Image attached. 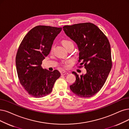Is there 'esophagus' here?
<instances>
[{"instance_id": "esophagus-1", "label": "esophagus", "mask_w": 129, "mask_h": 129, "mask_svg": "<svg viewBox=\"0 0 129 129\" xmlns=\"http://www.w3.org/2000/svg\"><path fill=\"white\" fill-rule=\"evenodd\" d=\"M69 73H68V72H67V71H62V72H61V75H68Z\"/></svg>"}]
</instances>
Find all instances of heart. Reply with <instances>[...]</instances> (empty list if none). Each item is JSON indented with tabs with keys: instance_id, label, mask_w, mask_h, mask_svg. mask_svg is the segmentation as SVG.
I'll return each instance as SVG.
<instances>
[{
	"instance_id": "b5f03b06",
	"label": "heart",
	"mask_w": 129,
	"mask_h": 129,
	"mask_svg": "<svg viewBox=\"0 0 129 129\" xmlns=\"http://www.w3.org/2000/svg\"><path fill=\"white\" fill-rule=\"evenodd\" d=\"M62 43L64 47V48L67 49H68L69 47H71V46H74V43L73 42H72L71 41L69 40H67V39H65V40H63L62 41ZM64 66H66L65 64H64Z\"/></svg>"
}]
</instances>
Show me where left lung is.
Listing matches in <instances>:
<instances>
[{
	"mask_svg": "<svg viewBox=\"0 0 129 129\" xmlns=\"http://www.w3.org/2000/svg\"><path fill=\"white\" fill-rule=\"evenodd\" d=\"M63 29L78 46V62L81 61L80 64H84L86 69V74L80 76L73 71L76 80L70 86V88L79 97H91L103 86L112 68L109 41L102 30L92 23L66 25Z\"/></svg>",
	"mask_w": 129,
	"mask_h": 129,
	"instance_id": "8db88e82",
	"label": "left lung"
}]
</instances>
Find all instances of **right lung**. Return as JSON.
I'll use <instances>...</instances> for the list:
<instances>
[{
    "label": "right lung",
    "instance_id": "1",
    "mask_svg": "<svg viewBox=\"0 0 129 129\" xmlns=\"http://www.w3.org/2000/svg\"><path fill=\"white\" fill-rule=\"evenodd\" d=\"M61 30V27L37 26L25 36L18 48L16 66L19 80L28 94L34 97L50 94L60 76L58 70L50 71L44 69L41 64Z\"/></svg>",
    "mask_w": 129,
    "mask_h": 129
}]
</instances>
